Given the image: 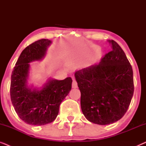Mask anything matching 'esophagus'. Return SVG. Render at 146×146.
<instances>
[{
	"instance_id": "34e87169",
	"label": "esophagus",
	"mask_w": 146,
	"mask_h": 146,
	"mask_svg": "<svg viewBox=\"0 0 146 146\" xmlns=\"http://www.w3.org/2000/svg\"><path fill=\"white\" fill-rule=\"evenodd\" d=\"M77 87H78L77 82L76 81L75 79H73V81H72V88H76Z\"/></svg>"
}]
</instances>
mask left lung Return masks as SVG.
<instances>
[{
  "label": "left lung",
  "instance_id": "left-lung-1",
  "mask_svg": "<svg viewBox=\"0 0 146 146\" xmlns=\"http://www.w3.org/2000/svg\"><path fill=\"white\" fill-rule=\"evenodd\" d=\"M99 64L79 70L74 76L81 92L80 104L88 120L99 125L120 119L130 104L134 90L132 67L116 42Z\"/></svg>",
  "mask_w": 146,
  "mask_h": 146
}]
</instances>
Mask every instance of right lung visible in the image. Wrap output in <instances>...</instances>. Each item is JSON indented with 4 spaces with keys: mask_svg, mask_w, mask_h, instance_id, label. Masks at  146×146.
Listing matches in <instances>:
<instances>
[{
    "mask_svg": "<svg viewBox=\"0 0 146 146\" xmlns=\"http://www.w3.org/2000/svg\"><path fill=\"white\" fill-rule=\"evenodd\" d=\"M48 39H40L28 46L22 52L11 74L10 94L16 112L30 125H42L54 120L60 105L72 88V80H50L40 90L28 87L30 62L44 56Z\"/></svg>",
    "mask_w": 146,
    "mask_h": 146,
    "instance_id": "obj_1",
    "label": "right lung"
}]
</instances>
